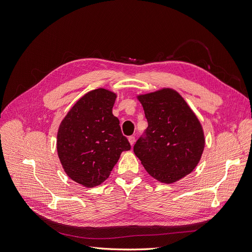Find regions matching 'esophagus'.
<instances>
[{"label":"esophagus","instance_id":"obj_1","mask_svg":"<svg viewBox=\"0 0 252 252\" xmlns=\"http://www.w3.org/2000/svg\"><path fill=\"white\" fill-rule=\"evenodd\" d=\"M128 140H129V142H130V145L133 146L134 142H135V136H133V135L129 136V137H128Z\"/></svg>","mask_w":252,"mask_h":252}]
</instances>
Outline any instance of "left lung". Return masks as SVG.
Here are the masks:
<instances>
[{
    "label": "left lung",
    "mask_w": 252,
    "mask_h": 252,
    "mask_svg": "<svg viewBox=\"0 0 252 252\" xmlns=\"http://www.w3.org/2000/svg\"><path fill=\"white\" fill-rule=\"evenodd\" d=\"M148 128L133 147L151 176L164 184L177 182L194 170L205 139L198 118L172 89L139 95Z\"/></svg>",
    "instance_id": "left-lung-1"
}]
</instances>
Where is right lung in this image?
Segmentation results:
<instances>
[{
  "mask_svg": "<svg viewBox=\"0 0 252 252\" xmlns=\"http://www.w3.org/2000/svg\"><path fill=\"white\" fill-rule=\"evenodd\" d=\"M116 94L95 89L80 98L59 126L57 153L74 182L93 188L110 176L120 155L131 149L113 115Z\"/></svg>",
  "mask_w": 252,
  "mask_h": 252,
  "instance_id": "1",
  "label": "right lung"
}]
</instances>
